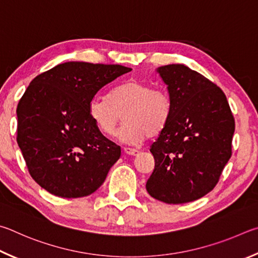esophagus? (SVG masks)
<instances>
[{"label":"esophagus","instance_id":"obj_1","mask_svg":"<svg viewBox=\"0 0 258 258\" xmlns=\"http://www.w3.org/2000/svg\"><path fill=\"white\" fill-rule=\"evenodd\" d=\"M123 152L124 154L130 155V156H137L139 154V152L137 150H135V148H129V147H124Z\"/></svg>","mask_w":258,"mask_h":258}]
</instances>
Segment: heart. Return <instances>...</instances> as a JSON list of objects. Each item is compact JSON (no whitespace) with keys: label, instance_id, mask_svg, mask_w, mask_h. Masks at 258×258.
Returning a JSON list of instances; mask_svg holds the SVG:
<instances>
[{"label":"heart","instance_id":"1","mask_svg":"<svg viewBox=\"0 0 258 258\" xmlns=\"http://www.w3.org/2000/svg\"><path fill=\"white\" fill-rule=\"evenodd\" d=\"M88 111L96 128L106 136H114L123 115L125 123L119 137L130 145H139L150 136L164 132L172 113V102L164 90L129 79L115 86L108 98H93Z\"/></svg>","mask_w":258,"mask_h":258}]
</instances>
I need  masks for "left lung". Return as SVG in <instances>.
I'll use <instances>...</instances> for the list:
<instances>
[{"label":"left lung","instance_id":"left-lung-1","mask_svg":"<svg viewBox=\"0 0 258 258\" xmlns=\"http://www.w3.org/2000/svg\"><path fill=\"white\" fill-rule=\"evenodd\" d=\"M168 86L172 113L152 144L155 168L146 189L166 204L205 196L231 157L234 117L222 89L183 64L157 69Z\"/></svg>","mask_w":258,"mask_h":258}]
</instances>
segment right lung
Segmentation results:
<instances>
[{"mask_svg": "<svg viewBox=\"0 0 258 258\" xmlns=\"http://www.w3.org/2000/svg\"><path fill=\"white\" fill-rule=\"evenodd\" d=\"M132 71L119 64L66 62L31 80L17 107V142L29 173L63 198L102 186L121 148L103 136L89 103L104 86Z\"/></svg>", "mask_w": 258, "mask_h": 258, "instance_id": "right-lung-1", "label": "right lung"}]
</instances>
